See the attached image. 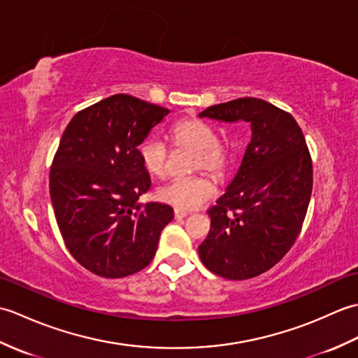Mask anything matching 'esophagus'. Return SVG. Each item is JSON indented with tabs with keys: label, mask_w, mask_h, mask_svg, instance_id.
Here are the masks:
<instances>
[{
	"label": "esophagus",
	"mask_w": 358,
	"mask_h": 358,
	"mask_svg": "<svg viewBox=\"0 0 358 358\" xmlns=\"http://www.w3.org/2000/svg\"><path fill=\"white\" fill-rule=\"evenodd\" d=\"M173 217H175V220H183L185 217H187V212H186V210L175 209V210H173Z\"/></svg>",
	"instance_id": "34e87169"
}]
</instances>
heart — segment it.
Returning <instances> with one entry per match:
<instances>
[{"mask_svg":"<svg viewBox=\"0 0 358 358\" xmlns=\"http://www.w3.org/2000/svg\"><path fill=\"white\" fill-rule=\"evenodd\" d=\"M171 136L177 148L195 152L192 171H206L214 177H222L229 166V152L218 141L215 129L201 120H183L175 124ZM141 162L155 177L163 178L169 172V150L158 138H148L140 146ZM215 195V187L206 177L173 180L159 187L158 199L175 209L192 210Z\"/></svg>","mask_w":358,"mask_h":358,"instance_id":"1","label":"heart"}]
</instances>
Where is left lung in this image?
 <instances>
[{"mask_svg":"<svg viewBox=\"0 0 358 358\" xmlns=\"http://www.w3.org/2000/svg\"><path fill=\"white\" fill-rule=\"evenodd\" d=\"M204 117L245 121L252 134L237 175L208 210L210 231L199 246L210 272L248 280L275 266L299 237L313 194V159L291 113L260 98L210 106Z\"/></svg>","mask_w":358,"mask_h":358,"instance_id":"left-lung-1","label":"left lung"}]
</instances>
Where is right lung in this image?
<instances>
[{
  "label": "right lung",
  "mask_w": 358,
  "mask_h": 358,
  "mask_svg": "<svg viewBox=\"0 0 358 358\" xmlns=\"http://www.w3.org/2000/svg\"><path fill=\"white\" fill-rule=\"evenodd\" d=\"M169 110L117 94L80 110L50 167V199L64 245L83 268L106 278L152 262L172 222L163 203H138L150 187L138 146Z\"/></svg>",
  "instance_id": "add662e5"
}]
</instances>
